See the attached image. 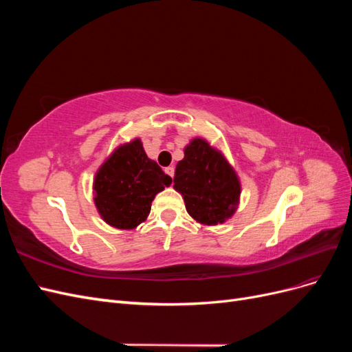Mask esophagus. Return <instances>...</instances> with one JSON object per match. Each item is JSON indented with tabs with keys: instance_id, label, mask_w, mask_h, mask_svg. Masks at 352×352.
Here are the masks:
<instances>
[{
	"instance_id": "obj_1",
	"label": "esophagus",
	"mask_w": 352,
	"mask_h": 352,
	"mask_svg": "<svg viewBox=\"0 0 352 352\" xmlns=\"http://www.w3.org/2000/svg\"><path fill=\"white\" fill-rule=\"evenodd\" d=\"M164 172H166L170 177H173V176H175V167H173V166H168V167L164 168Z\"/></svg>"
}]
</instances>
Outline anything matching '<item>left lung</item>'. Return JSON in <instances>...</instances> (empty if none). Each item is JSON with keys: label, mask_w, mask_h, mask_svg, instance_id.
Here are the masks:
<instances>
[{"label": "left lung", "mask_w": 352, "mask_h": 352, "mask_svg": "<svg viewBox=\"0 0 352 352\" xmlns=\"http://www.w3.org/2000/svg\"><path fill=\"white\" fill-rule=\"evenodd\" d=\"M184 153L175 170L173 188L195 221L204 226L221 225L239 206L241 182L235 168L204 138H194Z\"/></svg>", "instance_id": "8db88e82"}]
</instances>
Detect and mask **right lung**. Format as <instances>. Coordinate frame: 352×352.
<instances>
[{
	"label": "right lung",
	"mask_w": 352,
	"mask_h": 352,
	"mask_svg": "<svg viewBox=\"0 0 352 352\" xmlns=\"http://www.w3.org/2000/svg\"><path fill=\"white\" fill-rule=\"evenodd\" d=\"M172 184L140 138L122 144L105 158L94 177V202L107 225L131 230L146 220L151 202Z\"/></svg>",
	"instance_id": "1"
}]
</instances>
